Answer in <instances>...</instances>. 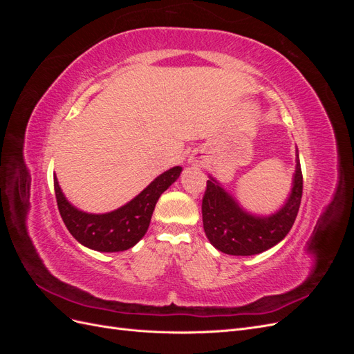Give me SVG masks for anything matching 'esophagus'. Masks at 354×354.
Listing matches in <instances>:
<instances>
[{
    "instance_id": "34e87169",
    "label": "esophagus",
    "mask_w": 354,
    "mask_h": 354,
    "mask_svg": "<svg viewBox=\"0 0 354 354\" xmlns=\"http://www.w3.org/2000/svg\"><path fill=\"white\" fill-rule=\"evenodd\" d=\"M195 162H198V159H196V160H195Z\"/></svg>"
}]
</instances>
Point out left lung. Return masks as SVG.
I'll list each match as a JSON object with an SVG mask.
<instances>
[{
	"label": "left lung",
	"instance_id": "left-lung-1",
	"mask_svg": "<svg viewBox=\"0 0 354 354\" xmlns=\"http://www.w3.org/2000/svg\"><path fill=\"white\" fill-rule=\"evenodd\" d=\"M292 189L285 205L272 216L246 212L232 195L209 176L202 198V221L208 241L229 255H255L279 243L291 230L303 196V174L297 151Z\"/></svg>",
	"mask_w": 354,
	"mask_h": 354
}]
</instances>
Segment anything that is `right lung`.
Wrapping results in <instances>:
<instances>
[{
    "mask_svg": "<svg viewBox=\"0 0 354 354\" xmlns=\"http://www.w3.org/2000/svg\"><path fill=\"white\" fill-rule=\"evenodd\" d=\"M181 167H173L158 176L124 207L106 214H88L75 208L65 198L55 176V194L63 223L81 245L100 252H118L140 241L151 224L159 196L174 183Z\"/></svg>",
    "mask_w": 354,
    "mask_h": 354,
    "instance_id": "obj_1",
    "label": "right lung"
}]
</instances>
